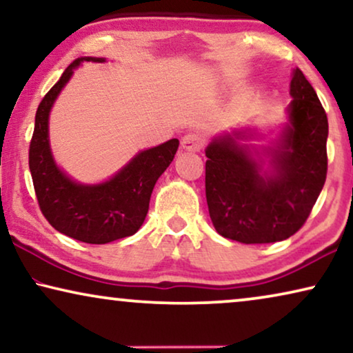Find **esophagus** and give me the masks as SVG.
Returning a JSON list of instances; mask_svg holds the SVG:
<instances>
[{"instance_id":"1","label":"esophagus","mask_w":353,"mask_h":353,"mask_svg":"<svg viewBox=\"0 0 353 353\" xmlns=\"http://www.w3.org/2000/svg\"><path fill=\"white\" fill-rule=\"evenodd\" d=\"M205 139L199 133H188L181 139V146L186 151H201L204 148Z\"/></svg>"}]
</instances>
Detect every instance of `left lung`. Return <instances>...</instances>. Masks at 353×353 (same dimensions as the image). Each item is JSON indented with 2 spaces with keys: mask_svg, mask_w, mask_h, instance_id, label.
<instances>
[{
  "mask_svg": "<svg viewBox=\"0 0 353 353\" xmlns=\"http://www.w3.org/2000/svg\"><path fill=\"white\" fill-rule=\"evenodd\" d=\"M289 125L273 151V175L236 144L214 139L205 149V197L215 230L243 244L288 239L305 223L327 173V117L301 69L291 80ZM234 137L239 138V133Z\"/></svg>",
  "mask_w": 353,
  "mask_h": 353,
  "instance_id": "obj_1",
  "label": "left lung"
}]
</instances>
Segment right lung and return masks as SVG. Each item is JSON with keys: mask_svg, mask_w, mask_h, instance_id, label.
I'll return each instance as SVG.
<instances>
[{"mask_svg": "<svg viewBox=\"0 0 353 353\" xmlns=\"http://www.w3.org/2000/svg\"><path fill=\"white\" fill-rule=\"evenodd\" d=\"M81 61L103 62V57L75 59L59 81L45 94L35 115L28 167L41 214L59 233L88 244H105L127 238L146 219L154 185L175 157L178 139L139 152L114 178L85 186L67 178L52 161L48 141V117L52 103Z\"/></svg>", "mask_w": 353, "mask_h": 353, "instance_id": "obj_1", "label": "right lung"}]
</instances>
